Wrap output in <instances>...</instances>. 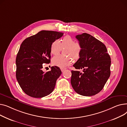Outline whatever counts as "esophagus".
Wrapping results in <instances>:
<instances>
[{
	"label": "esophagus",
	"instance_id": "esophagus-1",
	"mask_svg": "<svg viewBox=\"0 0 127 127\" xmlns=\"http://www.w3.org/2000/svg\"><path fill=\"white\" fill-rule=\"evenodd\" d=\"M61 70H62V72H64V71L65 70V68H61Z\"/></svg>",
	"mask_w": 127,
	"mask_h": 127
}]
</instances>
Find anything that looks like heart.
<instances>
[{
	"label": "heart",
	"instance_id": "heart-1",
	"mask_svg": "<svg viewBox=\"0 0 127 127\" xmlns=\"http://www.w3.org/2000/svg\"><path fill=\"white\" fill-rule=\"evenodd\" d=\"M62 48H65V54L71 56L74 59H77L81 53L82 47L80 43L75 42L70 36L64 37L61 41L56 40L52 43L50 51L52 54L57 55L60 52ZM72 58L70 56L58 55L52 58V64L54 65L64 68L72 63Z\"/></svg>",
	"mask_w": 127,
	"mask_h": 127
}]
</instances>
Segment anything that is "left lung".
<instances>
[{
    "instance_id": "obj_1",
    "label": "left lung",
    "mask_w": 127,
    "mask_h": 127,
    "mask_svg": "<svg viewBox=\"0 0 127 127\" xmlns=\"http://www.w3.org/2000/svg\"><path fill=\"white\" fill-rule=\"evenodd\" d=\"M82 50L71 71V85L76 93L86 96L98 93L110 76L111 58L106 47L92 35L84 33L76 36Z\"/></svg>"
}]
</instances>
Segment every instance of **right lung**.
Here are the masks:
<instances>
[{"label":"right lung","instance_id":"right-lung-1","mask_svg":"<svg viewBox=\"0 0 127 127\" xmlns=\"http://www.w3.org/2000/svg\"><path fill=\"white\" fill-rule=\"evenodd\" d=\"M63 33L41 31L28 37L21 44L16 59V76L23 91L34 98H41L54 90L56 80L62 74L57 66L44 73L43 64L50 63L52 43Z\"/></svg>","mask_w":127,"mask_h":127}]
</instances>
